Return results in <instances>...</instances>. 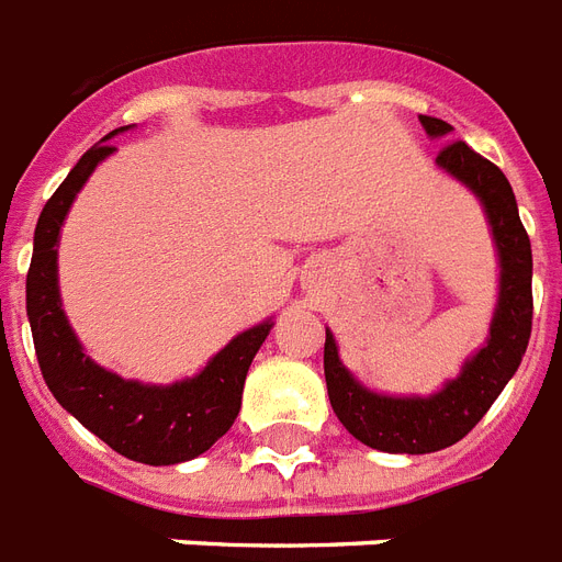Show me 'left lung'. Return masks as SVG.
<instances>
[{
	"label": "left lung",
	"mask_w": 562,
	"mask_h": 562,
	"mask_svg": "<svg viewBox=\"0 0 562 562\" xmlns=\"http://www.w3.org/2000/svg\"><path fill=\"white\" fill-rule=\"evenodd\" d=\"M418 121L432 140L453 132L439 117L418 115ZM436 167L468 187L485 210L499 259V294L482 349L432 395H386L363 386L344 367L335 335L326 328L323 369L331 409L355 439L384 453H436L464 439L514 378L531 337V241L508 178L464 140H447Z\"/></svg>",
	"instance_id": "1"
}]
</instances>
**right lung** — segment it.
Returning <instances> with one entry per match:
<instances>
[{
    "label": "right lung",
    "mask_w": 562,
    "mask_h": 562,
    "mask_svg": "<svg viewBox=\"0 0 562 562\" xmlns=\"http://www.w3.org/2000/svg\"><path fill=\"white\" fill-rule=\"evenodd\" d=\"M126 130L130 126H121L94 144L57 187V193L45 202L34 231L25 308L36 360L59 407L75 415L86 430L94 432L121 456L158 468L190 462L231 430L241 407L250 360L259 352V346L266 344L273 321L268 317L239 331L225 349H218L207 360L202 372L172 384H144L121 378L86 355L59 300V231L91 172L115 153L109 138Z\"/></svg>",
    "instance_id": "add662e5"
}]
</instances>
